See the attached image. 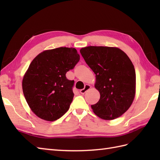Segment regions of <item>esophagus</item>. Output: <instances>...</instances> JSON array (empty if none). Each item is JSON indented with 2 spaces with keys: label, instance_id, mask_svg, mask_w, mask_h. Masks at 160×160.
Here are the masks:
<instances>
[{
  "label": "esophagus",
  "instance_id": "esophagus-1",
  "mask_svg": "<svg viewBox=\"0 0 160 160\" xmlns=\"http://www.w3.org/2000/svg\"><path fill=\"white\" fill-rule=\"evenodd\" d=\"M91 88V86L89 85V84H86L85 86H84V88L83 89H81L80 91V93H81V94H84L86 93V91H87L88 90H89V89Z\"/></svg>",
  "mask_w": 160,
  "mask_h": 160
}]
</instances>
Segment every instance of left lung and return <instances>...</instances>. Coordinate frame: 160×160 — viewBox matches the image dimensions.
Instances as JSON below:
<instances>
[{
    "label": "left lung",
    "mask_w": 160,
    "mask_h": 160,
    "mask_svg": "<svg viewBox=\"0 0 160 160\" xmlns=\"http://www.w3.org/2000/svg\"><path fill=\"white\" fill-rule=\"evenodd\" d=\"M80 52L96 74L95 88L100 94L99 101L91 105L94 113L106 120L120 117L131 106L136 91L131 60L115 47L89 46Z\"/></svg>",
    "instance_id": "obj_1"
}]
</instances>
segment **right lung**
Segmentation results:
<instances>
[{"label": "right lung", "instance_id": "add662e5", "mask_svg": "<svg viewBox=\"0 0 160 160\" xmlns=\"http://www.w3.org/2000/svg\"><path fill=\"white\" fill-rule=\"evenodd\" d=\"M80 60L73 47H59L39 53L22 79V91L29 108L36 116L55 121L69 110L74 93V81L66 73Z\"/></svg>", "mask_w": 160, "mask_h": 160}]
</instances>
